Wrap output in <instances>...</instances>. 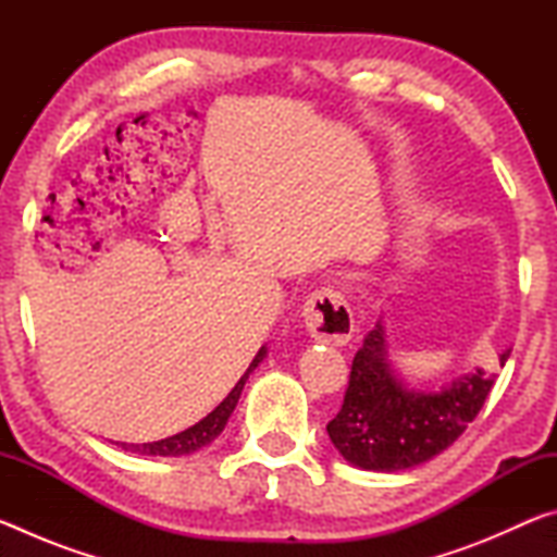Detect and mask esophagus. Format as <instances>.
I'll list each match as a JSON object with an SVG mask.
<instances>
[{
	"label": "esophagus",
	"mask_w": 557,
	"mask_h": 557,
	"mask_svg": "<svg viewBox=\"0 0 557 557\" xmlns=\"http://www.w3.org/2000/svg\"><path fill=\"white\" fill-rule=\"evenodd\" d=\"M307 332L319 342L342 346L354 334V312L346 297L334 287H322L307 297L301 307Z\"/></svg>",
	"instance_id": "34e87169"
}]
</instances>
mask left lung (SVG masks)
<instances>
[{
  "label": "left lung",
  "mask_w": 557,
  "mask_h": 557,
  "mask_svg": "<svg viewBox=\"0 0 557 557\" xmlns=\"http://www.w3.org/2000/svg\"><path fill=\"white\" fill-rule=\"evenodd\" d=\"M511 348L498 354L506 363ZM494 373L476 369L440 391H414L398 375L383 319L363 338L351 363L344 405L326 432L348 465L403 471L445 451L486 400Z\"/></svg>",
  "instance_id": "left-lung-1"
}]
</instances>
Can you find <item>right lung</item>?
<instances>
[{"instance_id":"right-lung-1","label":"right lung","mask_w":557,"mask_h":557,"mask_svg":"<svg viewBox=\"0 0 557 557\" xmlns=\"http://www.w3.org/2000/svg\"><path fill=\"white\" fill-rule=\"evenodd\" d=\"M265 356H268V346H262L256 354V358H252V363L248 366V371H245L240 375V381L235 383V388L225 395V400L219 405V408L206 414L203 420L196 422L194 428H188L184 432H178V435H172L166 440L145 442V445H127V442H120V447L125 451H135V455H143V457H184V455H194V451H199L206 445H211V442L223 432L225 422H228V418L235 410V405H238L245 381L250 379V373L258 369Z\"/></svg>"}]
</instances>
